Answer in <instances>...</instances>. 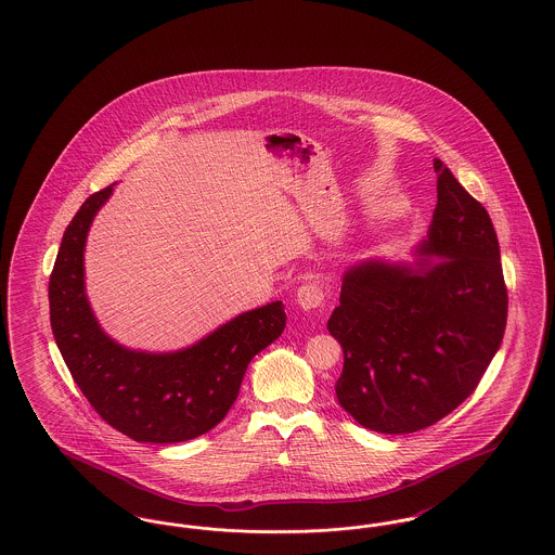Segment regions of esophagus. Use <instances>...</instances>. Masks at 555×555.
<instances>
[{"label":"esophagus","mask_w":555,"mask_h":555,"mask_svg":"<svg viewBox=\"0 0 555 555\" xmlns=\"http://www.w3.org/2000/svg\"><path fill=\"white\" fill-rule=\"evenodd\" d=\"M324 301V291L318 285V283H304L299 289H297V306L306 312L310 310H317L322 306Z\"/></svg>","instance_id":"esophagus-1"}]
</instances>
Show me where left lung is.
Here are the masks:
<instances>
[{"mask_svg":"<svg viewBox=\"0 0 555 555\" xmlns=\"http://www.w3.org/2000/svg\"><path fill=\"white\" fill-rule=\"evenodd\" d=\"M433 166L437 206L414 262L349 266L326 324L344 347L341 408L385 435L439 423L470 396L507 320L493 222L441 159Z\"/></svg>","mask_w":555,"mask_h":555,"instance_id":"8db88e82","label":"left lung"}]
</instances>
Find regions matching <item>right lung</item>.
<instances>
[{"label": "right lung", "instance_id": "add662e5", "mask_svg": "<svg viewBox=\"0 0 555 555\" xmlns=\"http://www.w3.org/2000/svg\"><path fill=\"white\" fill-rule=\"evenodd\" d=\"M114 185L80 206L60 243L50 276L53 339L82 396L109 426L139 443H181L220 423L243 374L285 328V306L272 301L220 324L177 351H141L100 326L85 291V243Z\"/></svg>", "mask_w": 555, "mask_h": 555}]
</instances>
